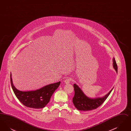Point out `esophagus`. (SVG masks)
<instances>
[{"label":"esophagus","mask_w":131,"mask_h":131,"mask_svg":"<svg viewBox=\"0 0 131 131\" xmlns=\"http://www.w3.org/2000/svg\"><path fill=\"white\" fill-rule=\"evenodd\" d=\"M71 80H72V79L70 78H66V79L65 80V83H66V84H68L70 82V81H71Z\"/></svg>","instance_id":"34e87169"}]
</instances>
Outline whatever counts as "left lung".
I'll return each mask as SVG.
<instances>
[{"label":"left lung","instance_id":"8db88e82","mask_svg":"<svg viewBox=\"0 0 131 131\" xmlns=\"http://www.w3.org/2000/svg\"><path fill=\"white\" fill-rule=\"evenodd\" d=\"M113 66L117 72V65L114 58H113ZM74 87L75 95L73 98V103L78 110L82 111H91L98 108L105 101L113 89L112 88L103 97L94 99L87 97L77 84H74Z\"/></svg>","mask_w":131,"mask_h":131}]
</instances>
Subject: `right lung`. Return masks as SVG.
<instances>
[{"mask_svg": "<svg viewBox=\"0 0 131 131\" xmlns=\"http://www.w3.org/2000/svg\"><path fill=\"white\" fill-rule=\"evenodd\" d=\"M10 81L13 90L17 98L24 106L33 108H42L50 102V99L60 84V82L52 83L39 89L30 91L17 90L13 84L11 74Z\"/></svg>", "mask_w": 131, "mask_h": 131, "instance_id": "obj_1", "label": "right lung"}]
</instances>
